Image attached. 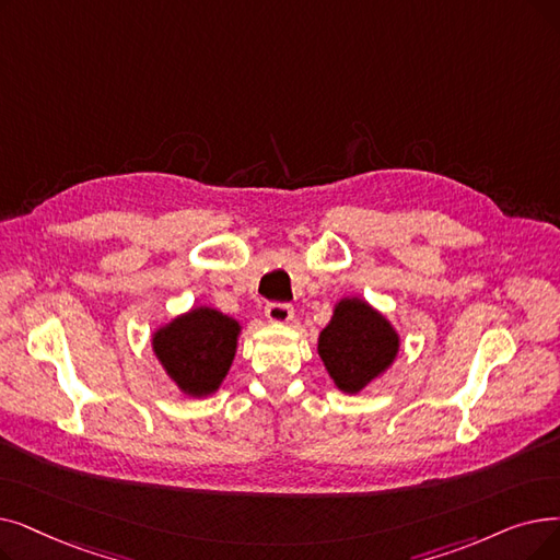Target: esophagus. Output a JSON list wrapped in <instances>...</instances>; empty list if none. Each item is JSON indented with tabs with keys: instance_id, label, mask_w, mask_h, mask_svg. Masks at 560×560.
<instances>
[{
	"instance_id": "34e87169",
	"label": "esophagus",
	"mask_w": 560,
	"mask_h": 560,
	"mask_svg": "<svg viewBox=\"0 0 560 560\" xmlns=\"http://www.w3.org/2000/svg\"><path fill=\"white\" fill-rule=\"evenodd\" d=\"M293 315H295L293 306L283 304V302H270V304L265 306V318L270 320V323H281V325H285V323L293 320Z\"/></svg>"
}]
</instances>
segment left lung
<instances>
[{
    "label": "left lung",
    "instance_id": "obj_1",
    "mask_svg": "<svg viewBox=\"0 0 560 560\" xmlns=\"http://www.w3.org/2000/svg\"><path fill=\"white\" fill-rule=\"evenodd\" d=\"M398 350V331L380 311L359 298L340 300L318 338V354L343 394L366 388L392 366Z\"/></svg>",
    "mask_w": 560,
    "mask_h": 560
}]
</instances>
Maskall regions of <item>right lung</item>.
<instances>
[{
  "label": "right lung",
  "mask_w": 560,
  "mask_h": 560,
  "mask_svg": "<svg viewBox=\"0 0 560 560\" xmlns=\"http://www.w3.org/2000/svg\"><path fill=\"white\" fill-rule=\"evenodd\" d=\"M240 329L217 308L197 306L153 334V352L185 396L203 398L229 375Z\"/></svg>",
  "instance_id": "obj_1"
}]
</instances>
